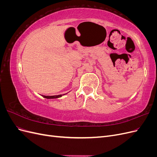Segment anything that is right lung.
<instances>
[{
    "label": "right lung",
    "mask_w": 157,
    "mask_h": 157,
    "mask_svg": "<svg viewBox=\"0 0 157 157\" xmlns=\"http://www.w3.org/2000/svg\"><path fill=\"white\" fill-rule=\"evenodd\" d=\"M64 95V94H63ZM63 96L62 95H58V96H43L42 95V96H43V98H46V99H55V98H60Z\"/></svg>",
    "instance_id": "1"
}]
</instances>
